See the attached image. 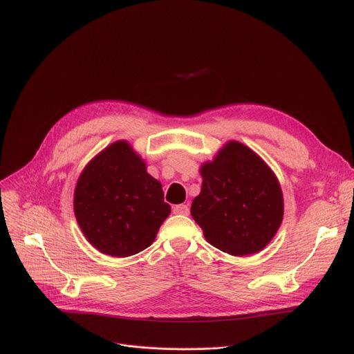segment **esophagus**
Here are the masks:
<instances>
[{"instance_id": "obj_1", "label": "esophagus", "mask_w": 354, "mask_h": 354, "mask_svg": "<svg viewBox=\"0 0 354 354\" xmlns=\"http://www.w3.org/2000/svg\"><path fill=\"white\" fill-rule=\"evenodd\" d=\"M174 214L176 215H189V207L185 205V203H180V205L174 207Z\"/></svg>"}]
</instances>
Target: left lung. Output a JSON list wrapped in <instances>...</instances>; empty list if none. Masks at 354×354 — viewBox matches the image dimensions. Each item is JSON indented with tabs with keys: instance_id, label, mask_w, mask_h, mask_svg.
Masks as SVG:
<instances>
[{
	"instance_id": "8db88e82",
	"label": "left lung",
	"mask_w": 354,
	"mask_h": 354,
	"mask_svg": "<svg viewBox=\"0 0 354 354\" xmlns=\"http://www.w3.org/2000/svg\"><path fill=\"white\" fill-rule=\"evenodd\" d=\"M199 172L202 188L191 214L208 243L235 257L264 250L284 216L280 182L264 159L230 140Z\"/></svg>"
}]
</instances>
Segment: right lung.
<instances>
[{"mask_svg": "<svg viewBox=\"0 0 354 354\" xmlns=\"http://www.w3.org/2000/svg\"><path fill=\"white\" fill-rule=\"evenodd\" d=\"M74 215L88 243L110 257H130L151 245L169 216L162 183L126 140L93 158L74 189Z\"/></svg>", "mask_w": 354, "mask_h": 354, "instance_id": "1", "label": "right lung"}]
</instances>
